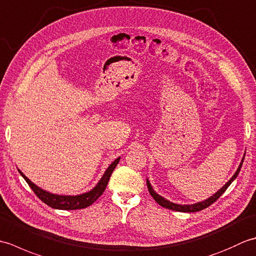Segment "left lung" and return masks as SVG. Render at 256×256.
I'll list each match as a JSON object with an SVG mask.
<instances>
[{
  "label": "left lung",
  "instance_id": "obj_1",
  "mask_svg": "<svg viewBox=\"0 0 256 256\" xmlns=\"http://www.w3.org/2000/svg\"><path fill=\"white\" fill-rule=\"evenodd\" d=\"M244 156H246V154H244ZM244 156H243V158H242V160L240 162V165H238V167L236 172H234V175H233L230 178V180L221 189H219L218 192H216L214 194H212L210 198L206 199L204 201H200V202H197V204H174V202H172V201L165 199L164 197H162L160 194H157L155 190L153 189V187H152V184H150L148 179H146V184H148V192H150L152 197L155 199V201H156L157 204H160L162 206H164V208H166V209L174 210V211H179V212H197V211H201V210H204L206 208H208L210 204H212L214 202V201L218 200L220 198V196L226 192V190L228 189V187H229L230 184H232V182L234 180V179L238 177V172H240V170H241V167H242L243 160H244Z\"/></svg>",
  "mask_w": 256,
  "mask_h": 256
}]
</instances>
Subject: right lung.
Segmentation results:
<instances>
[{
	"mask_svg": "<svg viewBox=\"0 0 256 256\" xmlns=\"http://www.w3.org/2000/svg\"><path fill=\"white\" fill-rule=\"evenodd\" d=\"M120 162V157L114 160L112 164L106 168V170L103 174V176L99 180L96 186L92 188L89 192L84 194H77V196H66V194H56L48 192L46 190L42 189L40 187L36 186L34 182H32L28 178H27L23 172L20 170V174L23 177L26 182L28 184V186L32 188V192L40 198L42 202H45L47 206H52L54 209H59V210H77V209H84L92 204L94 201L100 197V196L104 192L106 188V184L110 180V177L114 170V168L116 167Z\"/></svg>",
	"mask_w": 256,
	"mask_h": 256,
	"instance_id": "right-lung-1",
	"label": "right lung"
}]
</instances>
